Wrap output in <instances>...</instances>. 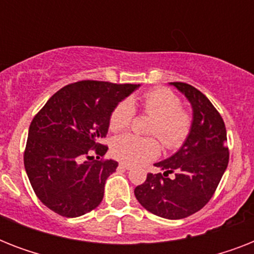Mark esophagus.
<instances>
[{
    "label": "esophagus",
    "mask_w": 254,
    "mask_h": 254,
    "mask_svg": "<svg viewBox=\"0 0 254 254\" xmlns=\"http://www.w3.org/2000/svg\"><path fill=\"white\" fill-rule=\"evenodd\" d=\"M120 167H123V169H125V170H130L131 169L130 165H129V163H125V162L120 163Z\"/></svg>",
    "instance_id": "esophagus-1"
}]
</instances>
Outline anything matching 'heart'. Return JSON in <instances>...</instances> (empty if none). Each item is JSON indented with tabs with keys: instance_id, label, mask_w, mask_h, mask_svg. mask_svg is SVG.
<instances>
[{
	"instance_id": "obj_1",
	"label": "heart",
	"mask_w": 254,
	"mask_h": 254,
	"mask_svg": "<svg viewBox=\"0 0 254 254\" xmlns=\"http://www.w3.org/2000/svg\"><path fill=\"white\" fill-rule=\"evenodd\" d=\"M142 108L146 115L154 117L150 134L157 135L163 146L177 149L185 142L191 129V117L182 109L181 99L167 88H154L142 96ZM135 109L130 100H124L116 105L109 119L113 131L127 129L134 117ZM112 153L124 162L137 165L159 154V143L154 138H145L135 134L120 135L113 141Z\"/></svg>"
}]
</instances>
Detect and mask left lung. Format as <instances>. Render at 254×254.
<instances>
[{
    "label": "left lung",
    "mask_w": 254,
    "mask_h": 254,
    "mask_svg": "<svg viewBox=\"0 0 254 254\" xmlns=\"http://www.w3.org/2000/svg\"><path fill=\"white\" fill-rule=\"evenodd\" d=\"M170 85L191 104V129L175 154L154 163L163 174H147L146 181L135 187L134 195L149 212L178 220L208 203L228 166L229 151L224 121L212 103L192 85L181 81ZM171 172L176 173L173 180L168 178Z\"/></svg>",
    "instance_id": "1"
}]
</instances>
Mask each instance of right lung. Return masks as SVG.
I'll return each mask as SVG.
<instances>
[{"instance_id": "1", "label": "right lung", "mask_w": 254, "mask_h": 254, "mask_svg": "<svg viewBox=\"0 0 254 254\" xmlns=\"http://www.w3.org/2000/svg\"><path fill=\"white\" fill-rule=\"evenodd\" d=\"M139 84L83 80L50 97L30 124L26 174L34 192L58 215L77 217L95 209L104 186L119 163L97 161L108 147L100 143L109 129L113 109Z\"/></svg>"}]
</instances>
